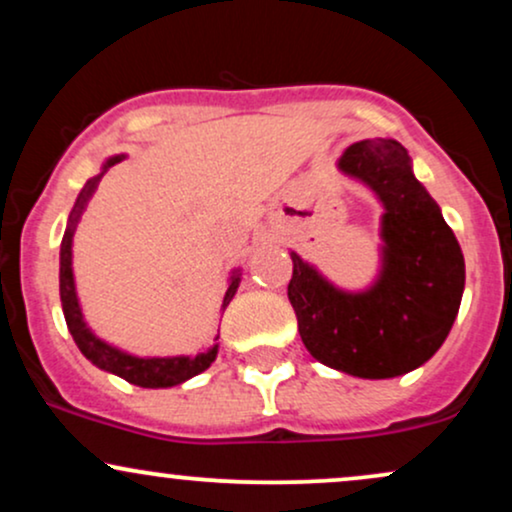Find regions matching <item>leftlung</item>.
Returning <instances> with one entry per match:
<instances>
[{
    "mask_svg": "<svg viewBox=\"0 0 512 512\" xmlns=\"http://www.w3.org/2000/svg\"><path fill=\"white\" fill-rule=\"evenodd\" d=\"M337 170L383 207L378 272L363 289H342L291 250L289 301L315 361L354 378H397L448 339L464 291L462 248L397 139L351 144Z\"/></svg>",
    "mask_w": 512,
    "mask_h": 512,
    "instance_id": "1",
    "label": "left lung"
}]
</instances>
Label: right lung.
<instances>
[{
	"label": "right lung",
	"instance_id": "obj_1",
	"mask_svg": "<svg viewBox=\"0 0 512 512\" xmlns=\"http://www.w3.org/2000/svg\"><path fill=\"white\" fill-rule=\"evenodd\" d=\"M127 154H115L110 158H105L98 175L86 180V185L81 187L79 197H76L72 211H69L67 219V228H64L62 236V245H60V301H62V313L64 320H67L69 334L74 337L76 346L84 354L88 361L93 363L96 368L105 370V373H113L117 378L127 380V383L137 385V387H175L187 383L195 375L204 373L211 363L216 361V354H219V334L214 337V344L209 349L197 351L195 356H134L129 351H122L120 346L105 342V339L98 337L96 332L91 330V325L86 322L84 310H81L79 303V293H76V279H74V233L76 226H79L81 216L91 202L93 192H96L98 182L108 168H113L115 163L125 161ZM240 279H243V272L240 267L231 269V276H228V289L223 293V303H221V315L223 310L228 308V303L233 301L236 296Z\"/></svg>",
	"mask_w": 512,
	"mask_h": 512
}]
</instances>
